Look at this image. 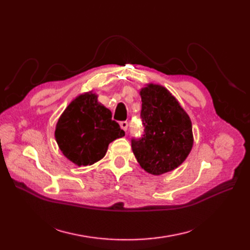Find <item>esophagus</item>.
Instances as JSON below:
<instances>
[{
	"label": "esophagus",
	"mask_w": 250,
	"mask_h": 250,
	"mask_svg": "<svg viewBox=\"0 0 250 250\" xmlns=\"http://www.w3.org/2000/svg\"><path fill=\"white\" fill-rule=\"evenodd\" d=\"M120 126L124 131H126L127 127H128V122H127V121H122V122H120Z\"/></svg>",
	"instance_id": "34e87169"
}]
</instances>
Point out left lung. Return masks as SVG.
Wrapping results in <instances>:
<instances>
[{
	"instance_id": "left-lung-1",
	"label": "left lung",
	"mask_w": 250,
	"mask_h": 250,
	"mask_svg": "<svg viewBox=\"0 0 250 250\" xmlns=\"http://www.w3.org/2000/svg\"><path fill=\"white\" fill-rule=\"evenodd\" d=\"M141 117L145 133L132 140V152L142 169L162 175L183 164L193 148L192 122L169 90L148 83L141 88Z\"/></svg>"
}]
</instances>
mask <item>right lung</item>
<instances>
[{
  "label": "right lung",
  "instance_id": "add662e5",
  "mask_svg": "<svg viewBox=\"0 0 250 250\" xmlns=\"http://www.w3.org/2000/svg\"><path fill=\"white\" fill-rule=\"evenodd\" d=\"M125 135L111 111L93 90L78 95L59 117L55 140L62 154L76 166H90L105 156L108 145Z\"/></svg>",
  "mask_w": 250,
  "mask_h": 250
}]
</instances>
